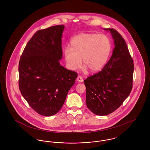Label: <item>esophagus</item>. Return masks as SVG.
I'll return each mask as SVG.
<instances>
[{"label":"esophagus","instance_id":"obj_1","mask_svg":"<svg viewBox=\"0 0 150 150\" xmlns=\"http://www.w3.org/2000/svg\"><path fill=\"white\" fill-rule=\"evenodd\" d=\"M76 80L78 81L79 83H81L83 81V79L81 76H78V78H76Z\"/></svg>","mask_w":150,"mask_h":150}]
</instances>
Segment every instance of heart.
<instances>
[{"mask_svg": "<svg viewBox=\"0 0 150 150\" xmlns=\"http://www.w3.org/2000/svg\"><path fill=\"white\" fill-rule=\"evenodd\" d=\"M111 50V43L105 35L81 33L70 41V47L64 50L65 61L71 70H76L81 64L91 72L101 70L106 64Z\"/></svg>", "mask_w": 150, "mask_h": 150, "instance_id": "heart-1", "label": "heart"}]
</instances>
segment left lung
Wrapping results in <instances>:
<instances>
[{
  "instance_id": "8db88e82",
  "label": "left lung",
  "mask_w": 150,
  "mask_h": 150,
  "mask_svg": "<svg viewBox=\"0 0 150 150\" xmlns=\"http://www.w3.org/2000/svg\"><path fill=\"white\" fill-rule=\"evenodd\" d=\"M110 31L115 48L103 69L84 80L86 104L94 114L107 115L121 106L133 87L134 64L127 45L114 29Z\"/></svg>"
}]
</instances>
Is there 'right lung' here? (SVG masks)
I'll return each mask as SVG.
<instances>
[{"label": "right lung", "instance_id": "1", "mask_svg": "<svg viewBox=\"0 0 150 150\" xmlns=\"http://www.w3.org/2000/svg\"><path fill=\"white\" fill-rule=\"evenodd\" d=\"M63 25L38 30L20 57L19 89L30 107L39 114H56L64 105L78 76L61 66Z\"/></svg>", "mask_w": 150, "mask_h": 150}]
</instances>
